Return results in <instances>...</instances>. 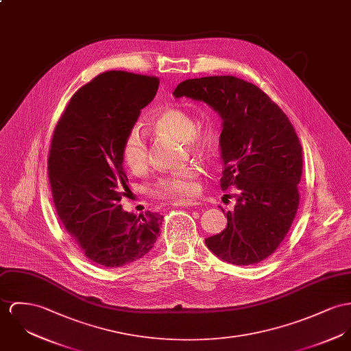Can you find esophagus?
<instances>
[{
  "instance_id": "34e87169",
  "label": "esophagus",
  "mask_w": 351,
  "mask_h": 351,
  "mask_svg": "<svg viewBox=\"0 0 351 351\" xmlns=\"http://www.w3.org/2000/svg\"><path fill=\"white\" fill-rule=\"evenodd\" d=\"M200 203L196 202V200H175L172 203L173 207H195V206H199Z\"/></svg>"
}]
</instances>
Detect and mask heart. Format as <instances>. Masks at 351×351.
Here are the masks:
<instances>
[{"mask_svg":"<svg viewBox=\"0 0 351 351\" xmlns=\"http://www.w3.org/2000/svg\"><path fill=\"white\" fill-rule=\"evenodd\" d=\"M195 124V117L182 108L164 109L149 121L152 131L184 140L192 152L203 158H211L215 149V132L211 125ZM121 158L134 173H143L147 169L148 143L137 128L131 130L124 137ZM199 175L200 171L196 165H189L182 171L162 176L154 184L152 192L158 197L183 200L197 192Z\"/></svg>","mask_w":351,"mask_h":351,"instance_id":"1","label":"heart"}]
</instances>
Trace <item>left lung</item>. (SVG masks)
Segmentation results:
<instances>
[{
  "label": "left lung",
  "mask_w": 351,
  "mask_h": 351,
  "mask_svg": "<svg viewBox=\"0 0 351 351\" xmlns=\"http://www.w3.org/2000/svg\"><path fill=\"white\" fill-rule=\"evenodd\" d=\"M173 96L204 101L223 120L220 189L235 187L237 206L207 247L237 266L265 261L286 238L299 206L303 159L293 124L261 88L234 76L189 79Z\"/></svg>",
  "instance_id": "left-lung-1"
}]
</instances>
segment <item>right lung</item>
Returning <instances> with one entry per match:
<instances>
[{
    "label": "right lung",
    "mask_w": 351,
    "mask_h": 351,
    "mask_svg": "<svg viewBox=\"0 0 351 351\" xmlns=\"http://www.w3.org/2000/svg\"><path fill=\"white\" fill-rule=\"evenodd\" d=\"M158 88L154 76L104 72L72 96L54 128L48 176L56 211L84 255L104 267L138 261L159 237V213L136 216L120 204L128 187L123 140Z\"/></svg>",
    "instance_id": "1"
}]
</instances>
